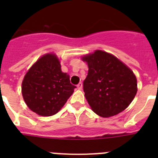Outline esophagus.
<instances>
[{
	"label": "esophagus",
	"instance_id": "obj_1",
	"mask_svg": "<svg viewBox=\"0 0 158 158\" xmlns=\"http://www.w3.org/2000/svg\"><path fill=\"white\" fill-rule=\"evenodd\" d=\"M77 87L78 89H82V83H81V82H80V83L78 84L77 85Z\"/></svg>",
	"mask_w": 158,
	"mask_h": 158
}]
</instances>
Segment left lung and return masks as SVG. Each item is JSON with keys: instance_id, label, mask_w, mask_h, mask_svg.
I'll return each instance as SVG.
<instances>
[{"instance_id": "1", "label": "left lung", "mask_w": 158, "mask_h": 158, "mask_svg": "<svg viewBox=\"0 0 158 158\" xmlns=\"http://www.w3.org/2000/svg\"><path fill=\"white\" fill-rule=\"evenodd\" d=\"M82 60L89 66L83 89L92 110L107 118L126 109L138 90L133 71L114 55L99 50Z\"/></svg>"}]
</instances>
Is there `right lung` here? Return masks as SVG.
I'll list each match as a JSON object with an SVG mask.
<instances>
[{
	"label": "right lung",
	"mask_w": 158,
	"mask_h": 158,
	"mask_svg": "<svg viewBox=\"0 0 158 158\" xmlns=\"http://www.w3.org/2000/svg\"><path fill=\"white\" fill-rule=\"evenodd\" d=\"M76 86L61 69L54 54H47L31 67L22 82V95L27 107L42 116H51L61 110Z\"/></svg>",
	"instance_id": "1"
}]
</instances>
